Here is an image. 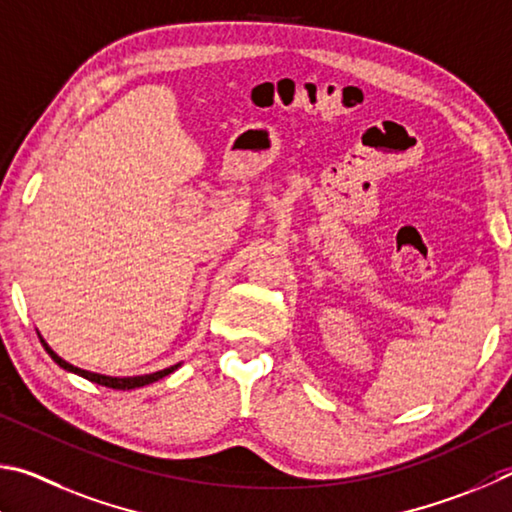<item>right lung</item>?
<instances>
[{
  "instance_id": "add662e5",
  "label": "right lung",
  "mask_w": 512,
  "mask_h": 512,
  "mask_svg": "<svg viewBox=\"0 0 512 512\" xmlns=\"http://www.w3.org/2000/svg\"><path fill=\"white\" fill-rule=\"evenodd\" d=\"M40 342H42V346H44V351H47V353L51 355V360L56 362L58 366H62V369H65V371L76 373V375H80V378H85V380H89V382L101 384V387H110V389H119V391H130V389H137V387H146V384L157 382V380H161V378H166L168 373H173V371L177 369V364H175V366H170V369L150 373V375H137V378H110V375H101V373H92V371L78 369V366L65 362V360H62V357H58L56 353H53L51 348H49L47 344H44V339H40Z\"/></svg>"
}]
</instances>
